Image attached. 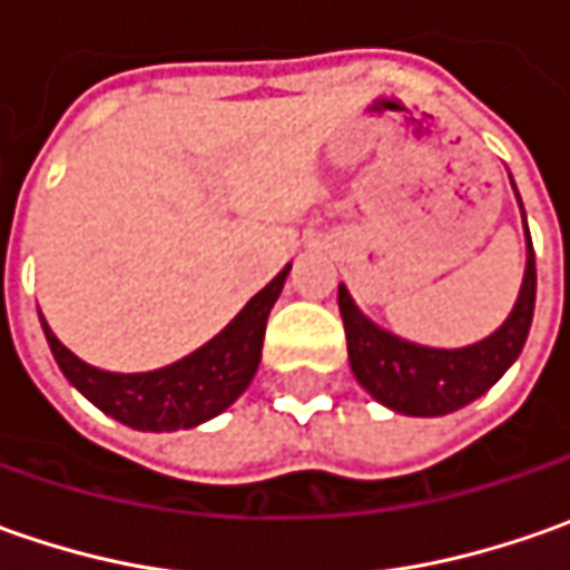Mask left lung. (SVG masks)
<instances>
[{
	"mask_svg": "<svg viewBox=\"0 0 570 570\" xmlns=\"http://www.w3.org/2000/svg\"><path fill=\"white\" fill-rule=\"evenodd\" d=\"M520 215H523V230H527L523 285H520L514 311L482 342H472L463 348H428V345L405 342L381 330L374 320L364 317L358 304L348 295V288L340 285V314L345 323L348 364H352L355 381L362 383L377 403L393 412L422 415V419L448 415L479 400L485 390H492L494 383L501 381V374L517 362V355L523 352V342L530 336L533 307H537V256H533L523 203H520Z\"/></svg>",
	"mask_w": 570,
	"mask_h": 570,
	"instance_id": "obj_1",
	"label": "left lung"
}]
</instances>
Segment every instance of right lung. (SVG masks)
I'll use <instances>...</instances> for the list:
<instances>
[{"instance_id": "right-lung-1", "label": "right lung", "mask_w": 570, "mask_h": 570, "mask_svg": "<svg viewBox=\"0 0 570 570\" xmlns=\"http://www.w3.org/2000/svg\"><path fill=\"white\" fill-rule=\"evenodd\" d=\"M288 269L292 266H285L263 292H256L247 301V307L230 320L215 340H208L203 348L189 352L187 358L158 367V371H142V374L100 371L95 364L81 362L56 340L47 320L40 317V323L66 381L72 383L85 400L98 405L100 412H107L110 419L136 431L196 428L222 415L250 386L263 358L266 320L282 295Z\"/></svg>"}]
</instances>
